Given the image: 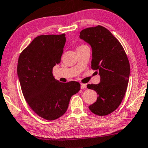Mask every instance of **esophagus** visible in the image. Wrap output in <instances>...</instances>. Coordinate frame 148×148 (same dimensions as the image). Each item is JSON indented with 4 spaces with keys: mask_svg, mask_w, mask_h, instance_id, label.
Segmentation results:
<instances>
[{
    "mask_svg": "<svg viewBox=\"0 0 148 148\" xmlns=\"http://www.w3.org/2000/svg\"><path fill=\"white\" fill-rule=\"evenodd\" d=\"M80 87H81V89H85V88L87 87V85H86V84L81 83L80 84Z\"/></svg>",
    "mask_w": 148,
    "mask_h": 148,
    "instance_id": "obj_1",
    "label": "esophagus"
}]
</instances>
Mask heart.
Segmentation results:
<instances>
[{
	"instance_id": "1",
	"label": "heart",
	"mask_w": 148,
	"mask_h": 148,
	"mask_svg": "<svg viewBox=\"0 0 148 148\" xmlns=\"http://www.w3.org/2000/svg\"><path fill=\"white\" fill-rule=\"evenodd\" d=\"M79 47H80V46H79Z\"/></svg>"
}]
</instances>
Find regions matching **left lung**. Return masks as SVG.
Wrapping results in <instances>:
<instances>
[{"instance_id":"8db88e82","label":"left lung","mask_w":148,"mask_h":148,"mask_svg":"<svg viewBox=\"0 0 148 148\" xmlns=\"http://www.w3.org/2000/svg\"><path fill=\"white\" fill-rule=\"evenodd\" d=\"M80 38L91 46V69L100 76L98 85H87L98 95L89 108L97 115H108L119 107L126 93L130 72L128 57L120 42L102 26L83 29Z\"/></svg>"}]
</instances>
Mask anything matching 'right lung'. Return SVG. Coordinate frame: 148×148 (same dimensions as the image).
<instances>
[{
  "mask_svg": "<svg viewBox=\"0 0 148 148\" xmlns=\"http://www.w3.org/2000/svg\"><path fill=\"white\" fill-rule=\"evenodd\" d=\"M66 39L65 34L37 36L20 53L18 76L26 101L37 115L55 120L68 108L73 95L79 91L76 81L61 83L52 75V68L61 62Z\"/></svg>",
  "mask_w": 148,
  "mask_h": 148,
  "instance_id": "add662e5",
  "label": "right lung"
}]
</instances>
